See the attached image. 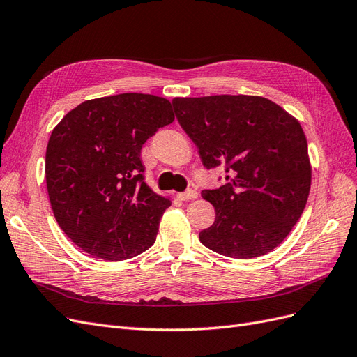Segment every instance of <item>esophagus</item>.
Here are the masks:
<instances>
[{"label": "esophagus", "mask_w": 357, "mask_h": 357, "mask_svg": "<svg viewBox=\"0 0 357 357\" xmlns=\"http://www.w3.org/2000/svg\"><path fill=\"white\" fill-rule=\"evenodd\" d=\"M177 197H178L181 201L197 199V198H198V192H197V190H193V189H190V190H186V192H181V193H178Z\"/></svg>", "instance_id": "34e87169"}]
</instances>
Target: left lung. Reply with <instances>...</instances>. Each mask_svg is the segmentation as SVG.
<instances>
[{
  "label": "left lung",
  "instance_id": "8db88e82",
  "mask_svg": "<svg viewBox=\"0 0 357 357\" xmlns=\"http://www.w3.org/2000/svg\"><path fill=\"white\" fill-rule=\"evenodd\" d=\"M177 121L204 167H225L226 185L204 190L215 219L199 232L210 250L252 259L282 244L305 208L311 164L296 119L264 96L174 98Z\"/></svg>",
  "mask_w": 357,
  "mask_h": 357
}]
</instances>
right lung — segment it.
Segmentation results:
<instances>
[{
  "mask_svg": "<svg viewBox=\"0 0 357 357\" xmlns=\"http://www.w3.org/2000/svg\"><path fill=\"white\" fill-rule=\"evenodd\" d=\"M174 121L149 93L84 101L62 117L46 150V185L61 229L83 252L123 261L152 247L171 205L144 181L142 147Z\"/></svg>",
  "mask_w": 357,
  "mask_h": 357,
  "instance_id": "right-lung-1",
  "label": "right lung"
}]
</instances>
